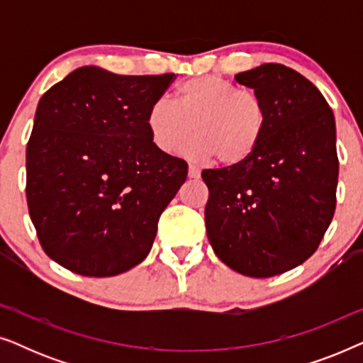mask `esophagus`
I'll return each instance as SVG.
<instances>
[{
	"instance_id": "1",
	"label": "esophagus",
	"mask_w": 363,
	"mask_h": 363,
	"mask_svg": "<svg viewBox=\"0 0 363 363\" xmlns=\"http://www.w3.org/2000/svg\"><path fill=\"white\" fill-rule=\"evenodd\" d=\"M200 170H198L196 167H193V165H190V168H188V177L190 178H200Z\"/></svg>"
}]
</instances>
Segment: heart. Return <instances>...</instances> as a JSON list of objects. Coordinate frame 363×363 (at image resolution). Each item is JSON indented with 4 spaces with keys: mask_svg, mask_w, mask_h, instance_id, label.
Wrapping results in <instances>:
<instances>
[{
    "mask_svg": "<svg viewBox=\"0 0 363 363\" xmlns=\"http://www.w3.org/2000/svg\"><path fill=\"white\" fill-rule=\"evenodd\" d=\"M267 127V108L256 92L216 76L195 77L178 86L173 102L157 99L148 108L147 128L153 145L193 162L218 158L226 167L245 163L257 150Z\"/></svg>",
    "mask_w": 363,
    "mask_h": 363,
    "instance_id": "1",
    "label": "heart"
}]
</instances>
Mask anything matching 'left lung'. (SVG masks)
<instances>
[{
  "mask_svg": "<svg viewBox=\"0 0 363 363\" xmlns=\"http://www.w3.org/2000/svg\"><path fill=\"white\" fill-rule=\"evenodd\" d=\"M235 81L266 104L267 127L245 163L203 170L206 233L231 269L271 277L309 259L334 216L335 121L319 89L282 64H262Z\"/></svg>",
  "mask_w": 363,
  "mask_h": 363,
  "instance_id": "1",
  "label": "left lung"
}]
</instances>
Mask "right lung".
Here are the masks:
<instances>
[{"mask_svg": "<svg viewBox=\"0 0 363 363\" xmlns=\"http://www.w3.org/2000/svg\"><path fill=\"white\" fill-rule=\"evenodd\" d=\"M175 74L72 71L38 104L26 148L28 210L46 255L89 277L145 259L188 165L153 145L148 108Z\"/></svg>", "mask_w": 363, "mask_h": 363, "instance_id": "1", "label": "right lung"}]
</instances>
